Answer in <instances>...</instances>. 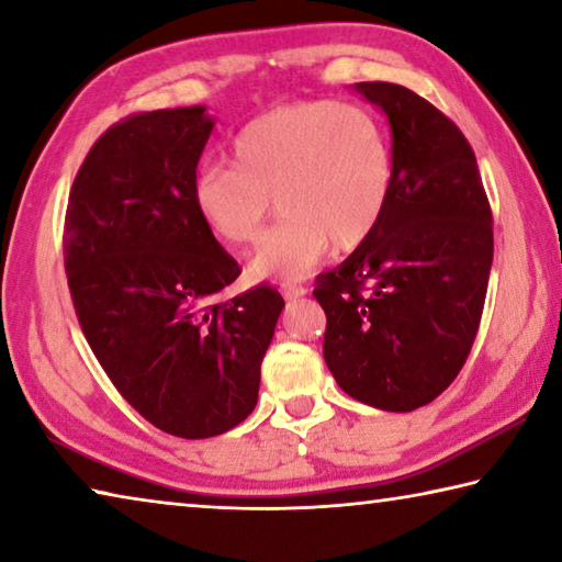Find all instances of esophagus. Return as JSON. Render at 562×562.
<instances>
[{"label": "esophagus", "instance_id": "1", "mask_svg": "<svg viewBox=\"0 0 562 562\" xmlns=\"http://www.w3.org/2000/svg\"><path fill=\"white\" fill-rule=\"evenodd\" d=\"M282 294L288 300H297V297H304V294H307V288H304V284H297V282H288V284H282Z\"/></svg>", "mask_w": 562, "mask_h": 562}]
</instances>
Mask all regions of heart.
Masks as SVG:
<instances>
[{"instance_id": "1", "label": "heart", "mask_w": 562, "mask_h": 562, "mask_svg": "<svg viewBox=\"0 0 562 562\" xmlns=\"http://www.w3.org/2000/svg\"><path fill=\"white\" fill-rule=\"evenodd\" d=\"M233 162L198 170L193 203L233 245L260 240L252 270L297 280L327 252L351 250L376 231L394 188V150L372 111L339 101H300L260 113L237 131Z\"/></svg>"}]
</instances>
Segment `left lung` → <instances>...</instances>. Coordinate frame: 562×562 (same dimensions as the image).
Instances as JSON below:
<instances>
[{"label": "left lung", "mask_w": 562, "mask_h": 562, "mask_svg": "<svg viewBox=\"0 0 562 562\" xmlns=\"http://www.w3.org/2000/svg\"><path fill=\"white\" fill-rule=\"evenodd\" d=\"M355 89L392 126L394 188L376 231L315 297L325 361L361 404L414 412L465 364L493 262V217L473 148L451 119L398 83Z\"/></svg>", "instance_id": "1"}]
</instances>
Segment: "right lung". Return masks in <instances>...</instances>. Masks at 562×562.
Instances as JSON below:
<instances>
[{
    "instance_id": "add662e5",
    "label": "right lung",
    "mask_w": 562,
    "mask_h": 562,
    "mask_svg": "<svg viewBox=\"0 0 562 562\" xmlns=\"http://www.w3.org/2000/svg\"><path fill=\"white\" fill-rule=\"evenodd\" d=\"M215 121L205 106L133 113L93 144L71 186L64 265L76 317L121 396L156 429L211 439L258 404L284 307L240 268L193 203Z\"/></svg>"
}]
</instances>
